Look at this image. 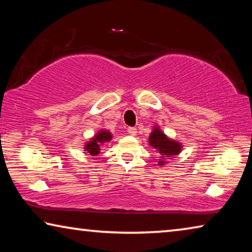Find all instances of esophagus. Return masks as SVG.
I'll return each mask as SVG.
<instances>
[{
    "label": "esophagus",
    "mask_w": 252,
    "mask_h": 252,
    "mask_svg": "<svg viewBox=\"0 0 252 252\" xmlns=\"http://www.w3.org/2000/svg\"><path fill=\"white\" fill-rule=\"evenodd\" d=\"M127 133L131 134V135H135L136 134V129L135 127H127Z\"/></svg>",
    "instance_id": "34e87169"
}]
</instances>
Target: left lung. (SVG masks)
I'll list each match as a JSON object with an SVG mask.
<instances>
[{"label":"left lung","instance_id":"left-lung-1","mask_svg":"<svg viewBox=\"0 0 252 252\" xmlns=\"http://www.w3.org/2000/svg\"><path fill=\"white\" fill-rule=\"evenodd\" d=\"M149 143L150 146L157 149L158 153L161 158V160L158 162L159 165H163V163L169 158L173 156H178L181 151V144L174 141V140L169 139L159 127H155L151 132L150 138H149Z\"/></svg>","mask_w":252,"mask_h":252}]
</instances>
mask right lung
I'll return each instance as SVG.
<instances>
[{
    "label": "right lung",
    "instance_id": "add662e5",
    "mask_svg": "<svg viewBox=\"0 0 252 252\" xmlns=\"http://www.w3.org/2000/svg\"><path fill=\"white\" fill-rule=\"evenodd\" d=\"M111 138H112V134L110 133L109 131L106 130H101L100 132L93 136V138L89 141L84 147V151H87L88 153H90L91 156H97L100 153V146L105 142H109Z\"/></svg>",
    "mask_w": 252,
    "mask_h": 252
}]
</instances>
